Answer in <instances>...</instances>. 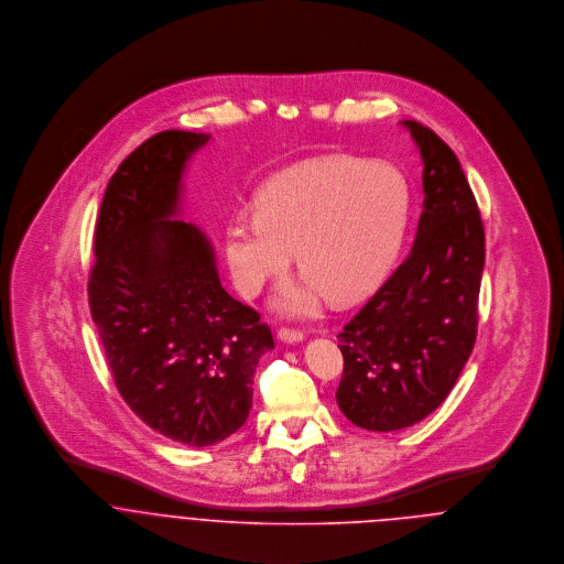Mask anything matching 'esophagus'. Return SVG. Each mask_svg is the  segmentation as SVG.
Wrapping results in <instances>:
<instances>
[{
	"label": "esophagus",
	"mask_w": 564,
	"mask_h": 564,
	"mask_svg": "<svg viewBox=\"0 0 564 564\" xmlns=\"http://www.w3.org/2000/svg\"><path fill=\"white\" fill-rule=\"evenodd\" d=\"M278 338L284 343H302L304 340V332L300 329H289V327H280L278 329Z\"/></svg>",
	"instance_id": "1"
}]
</instances>
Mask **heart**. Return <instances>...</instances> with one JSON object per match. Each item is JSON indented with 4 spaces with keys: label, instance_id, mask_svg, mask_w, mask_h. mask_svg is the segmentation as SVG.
<instances>
[{
    "label": "heart",
    "instance_id": "heart-1",
    "mask_svg": "<svg viewBox=\"0 0 564 564\" xmlns=\"http://www.w3.org/2000/svg\"><path fill=\"white\" fill-rule=\"evenodd\" d=\"M410 193L387 162L315 159L275 175L258 206L226 226V258L242 295H256L291 262L304 271L275 293V308L313 317L323 304L367 297L393 264L408 226Z\"/></svg>",
    "mask_w": 564,
    "mask_h": 564
}]
</instances>
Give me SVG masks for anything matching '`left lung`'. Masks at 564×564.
<instances>
[{
  "label": "left lung",
  "mask_w": 564,
  "mask_h": 564,
  "mask_svg": "<svg viewBox=\"0 0 564 564\" xmlns=\"http://www.w3.org/2000/svg\"><path fill=\"white\" fill-rule=\"evenodd\" d=\"M423 161V210L395 273L338 334L336 402L358 427L395 432L454 389L478 334L482 217L465 171L430 128L402 121Z\"/></svg>",
  "instance_id": "left-lung-1"
}]
</instances>
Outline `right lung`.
Returning a JSON list of instances; mask_svg holds the SVG:
<instances>
[{"instance_id":"right-lung-1","label":"right lung","mask_w":564,"mask_h":564,"mask_svg":"<svg viewBox=\"0 0 564 564\" xmlns=\"http://www.w3.org/2000/svg\"><path fill=\"white\" fill-rule=\"evenodd\" d=\"M210 134L164 130L110 177L95 226L88 306L115 384L162 436L208 447L251 408L269 325L221 286L215 251L180 213L182 173Z\"/></svg>"}]
</instances>
